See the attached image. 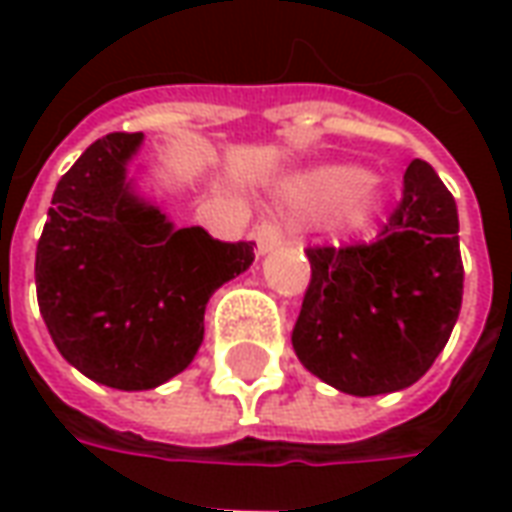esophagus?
Wrapping results in <instances>:
<instances>
[{"instance_id": "esophagus-1", "label": "esophagus", "mask_w": 512, "mask_h": 512, "mask_svg": "<svg viewBox=\"0 0 512 512\" xmlns=\"http://www.w3.org/2000/svg\"><path fill=\"white\" fill-rule=\"evenodd\" d=\"M255 244H257V255H266V252H271L274 246L282 244V230H279L277 224L263 222L255 230Z\"/></svg>"}]
</instances>
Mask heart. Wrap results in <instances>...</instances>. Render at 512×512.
Returning a JSON list of instances; mask_svg holds the SVG:
<instances>
[{"instance_id": "obj_1", "label": "heart", "mask_w": 512, "mask_h": 512, "mask_svg": "<svg viewBox=\"0 0 512 512\" xmlns=\"http://www.w3.org/2000/svg\"><path fill=\"white\" fill-rule=\"evenodd\" d=\"M282 200L301 216H332L348 230L373 222L386 200V183L376 172H359L351 164H321L282 186Z\"/></svg>"}]
</instances>
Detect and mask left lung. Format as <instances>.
Masks as SVG:
<instances>
[{"instance_id":"left-lung-1","label":"left lung","mask_w":512,"mask_h":512,"mask_svg":"<svg viewBox=\"0 0 512 512\" xmlns=\"http://www.w3.org/2000/svg\"><path fill=\"white\" fill-rule=\"evenodd\" d=\"M312 279L293 351L345 395L400 392L450 340L463 299L458 208L428 161L403 175V200L376 244L307 249Z\"/></svg>"}]
</instances>
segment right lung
Listing matches in <instances>:
<instances>
[{"instance_id":"obj_1","label":"right lung","mask_w":512,"mask_h":512,"mask_svg":"<svg viewBox=\"0 0 512 512\" xmlns=\"http://www.w3.org/2000/svg\"><path fill=\"white\" fill-rule=\"evenodd\" d=\"M142 134H106L57 183L35 252L40 315L65 362L95 384L142 392L200 351L205 304L255 260L175 227L128 178Z\"/></svg>"}]
</instances>
